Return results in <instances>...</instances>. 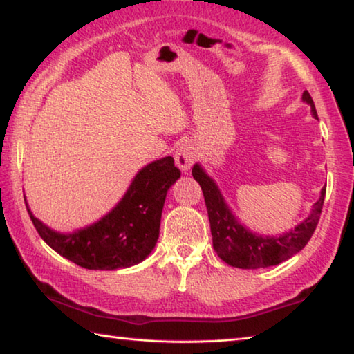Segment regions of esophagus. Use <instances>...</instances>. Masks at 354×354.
I'll use <instances>...</instances> for the list:
<instances>
[{"label": "esophagus", "mask_w": 354, "mask_h": 354, "mask_svg": "<svg viewBox=\"0 0 354 354\" xmlns=\"http://www.w3.org/2000/svg\"><path fill=\"white\" fill-rule=\"evenodd\" d=\"M195 159H196V151H195V148L190 145V143H183V145L178 148V151L175 154L176 165L183 171H187L190 167L194 165Z\"/></svg>", "instance_id": "obj_1"}]
</instances>
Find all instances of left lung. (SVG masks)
Segmentation results:
<instances>
[{
  "instance_id": "left-lung-1",
  "label": "left lung",
  "mask_w": 354,
  "mask_h": 354,
  "mask_svg": "<svg viewBox=\"0 0 354 354\" xmlns=\"http://www.w3.org/2000/svg\"><path fill=\"white\" fill-rule=\"evenodd\" d=\"M303 100L310 106L313 115L319 118L314 101L308 91H304ZM192 175H194L195 181H198L203 195H205L214 250L217 251L221 261H225L232 267L263 268L277 266V263L289 259V257L306 247L317 225H319L326 194L325 187L322 189V195L319 201L314 205L313 212L306 220L295 226V230L286 232L279 237H262L245 230L239 223L234 215L227 209L217 185L203 171L198 164L192 169Z\"/></svg>"
}]
</instances>
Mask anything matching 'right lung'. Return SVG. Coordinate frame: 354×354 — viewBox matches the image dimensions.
Listing matches in <instances>:
<instances>
[{"mask_svg":"<svg viewBox=\"0 0 354 354\" xmlns=\"http://www.w3.org/2000/svg\"><path fill=\"white\" fill-rule=\"evenodd\" d=\"M181 176L175 159L167 156L142 169L122 201L92 226L73 234L51 231L31 214L40 237L68 261L88 270H115L136 266L151 253L159 239L167 190Z\"/></svg>","mask_w":354,"mask_h":354,"instance_id":"1","label":"right lung"}]
</instances>
